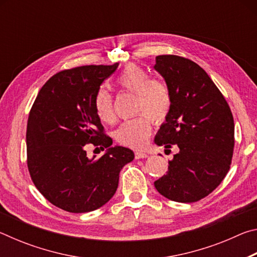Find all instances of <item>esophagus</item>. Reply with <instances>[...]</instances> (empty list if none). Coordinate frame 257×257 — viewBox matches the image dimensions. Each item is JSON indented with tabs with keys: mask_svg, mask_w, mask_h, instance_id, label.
Returning a JSON list of instances; mask_svg holds the SVG:
<instances>
[{
	"mask_svg": "<svg viewBox=\"0 0 257 257\" xmlns=\"http://www.w3.org/2000/svg\"><path fill=\"white\" fill-rule=\"evenodd\" d=\"M147 156H149V155L144 153V152H136V153H135V159H137V160L145 159V158H147Z\"/></svg>",
	"mask_w": 257,
	"mask_h": 257,
	"instance_id": "obj_1",
	"label": "esophagus"
}]
</instances>
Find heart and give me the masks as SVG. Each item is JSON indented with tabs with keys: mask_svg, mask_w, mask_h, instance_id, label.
<instances>
[{
	"mask_svg": "<svg viewBox=\"0 0 257 257\" xmlns=\"http://www.w3.org/2000/svg\"><path fill=\"white\" fill-rule=\"evenodd\" d=\"M118 85L136 95L135 112L145 113L128 120L120 125L115 133V138L120 144L142 149L152 133L151 119L155 122H162L167 118L171 107V94L167 84L159 79H150V75L141 67L130 64L125 67L116 78ZM95 111L104 122L114 120L113 99L107 90L101 88L94 98Z\"/></svg>",
	"mask_w": 257,
	"mask_h": 257,
	"instance_id": "b5f03b06",
	"label": "heart"
}]
</instances>
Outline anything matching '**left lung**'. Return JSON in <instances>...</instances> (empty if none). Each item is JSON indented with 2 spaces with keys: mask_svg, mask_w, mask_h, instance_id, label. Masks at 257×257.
Segmentation results:
<instances>
[{
  "mask_svg": "<svg viewBox=\"0 0 257 257\" xmlns=\"http://www.w3.org/2000/svg\"><path fill=\"white\" fill-rule=\"evenodd\" d=\"M154 69L170 89L171 107L154 142L178 153L167 175L154 182L171 201L193 203L211 194L224 179L234 146L232 113L204 69L177 55H159Z\"/></svg>",
  "mask_w": 257,
  "mask_h": 257,
  "instance_id": "left-lung-1",
  "label": "left lung"
}]
</instances>
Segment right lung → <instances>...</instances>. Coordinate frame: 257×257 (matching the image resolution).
I'll return each mask as SVG.
<instances>
[{
	"mask_svg": "<svg viewBox=\"0 0 257 257\" xmlns=\"http://www.w3.org/2000/svg\"><path fill=\"white\" fill-rule=\"evenodd\" d=\"M113 66H84L51 77L42 87L27 123V164L36 188L53 205L71 213L97 210L115 194L119 173L135 155L112 147L95 111L94 98ZM92 142L107 151L86 156Z\"/></svg>",
	"mask_w": 257,
	"mask_h": 257,
	"instance_id": "add662e5",
	"label": "right lung"
}]
</instances>
